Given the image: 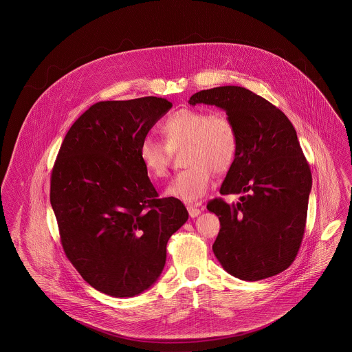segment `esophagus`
I'll list each match as a JSON object with an SVG mask.
<instances>
[{
	"mask_svg": "<svg viewBox=\"0 0 352 352\" xmlns=\"http://www.w3.org/2000/svg\"><path fill=\"white\" fill-rule=\"evenodd\" d=\"M187 210H188L190 217H191V218H195V217H198L201 211H203V206H201V203L188 204V206H187Z\"/></svg>",
	"mask_w": 352,
	"mask_h": 352,
	"instance_id": "1",
	"label": "esophagus"
}]
</instances>
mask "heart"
Segmentation results:
<instances>
[{"label":"heart","mask_w":352,"mask_h":352,"mask_svg":"<svg viewBox=\"0 0 352 352\" xmlns=\"http://www.w3.org/2000/svg\"><path fill=\"white\" fill-rule=\"evenodd\" d=\"M161 133L166 146L175 149L186 145L184 164L165 195L184 203H194L203 197L212 179V170H228L237 154L239 137L233 122L223 113H208L203 109L182 108L169 115L161 124ZM140 160L151 179H162L168 175L169 151L162 142L151 135L140 144Z\"/></svg>","instance_id":"obj_1"}]
</instances>
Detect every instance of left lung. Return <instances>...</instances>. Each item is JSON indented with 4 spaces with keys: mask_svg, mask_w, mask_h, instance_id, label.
<instances>
[{
    "mask_svg": "<svg viewBox=\"0 0 352 352\" xmlns=\"http://www.w3.org/2000/svg\"><path fill=\"white\" fill-rule=\"evenodd\" d=\"M188 102L223 109L239 137L219 192L240 194V201L207 204L221 222L212 244L215 257L228 274L248 282L285 271L301 247L311 191L294 126L270 101L241 87L201 91Z\"/></svg>",
    "mask_w": 352,
    "mask_h": 352,
    "instance_id": "obj_1",
    "label": "left lung"
}]
</instances>
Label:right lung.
I'll return each instance as SVG.
<instances>
[{
	"label": "right lung",
	"instance_id": "add662e5",
	"mask_svg": "<svg viewBox=\"0 0 352 352\" xmlns=\"http://www.w3.org/2000/svg\"><path fill=\"white\" fill-rule=\"evenodd\" d=\"M170 108L154 96L94 104L67 131L51 173L63 251L85 282L111 297L151 287L168 240L188 219L182 201L157 198L138 154Z\"/></svg>",
	"mask_w": 352,
	"mask_h": 352
}]
</instances>
